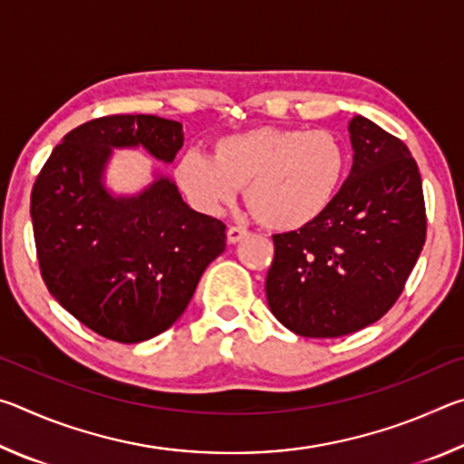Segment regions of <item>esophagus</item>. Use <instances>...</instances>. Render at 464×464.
Listing matches in <instances>:
<instances>
[{"label":"esophagus","mask_w":464,"mask_h":464,"mask_svg":"<svg viewBox=\"0 0 464 464\" xmlns=\"http://www.w3.org/2000/svg\"><path fill=\"white\" fill-rule=\"evenodd\" d=\"M249 235V231L247 229H243V227H229V229H227V241L229 243H239L241 239H246Z\"/></svg>","instance_id":"1"}]
</instances>
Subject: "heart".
<instances>
[{"label": "heart", "mask_w": 464, "mask_h": 464, "mask_svg": "<svg viewBox=\"0 0 464 464\" xmlns=\"http://www.w3.org/2000/svg\"><path fill=\"white\" fill-rule=\"evenodd\" d=\"M348 153L332 130L256 127L218 139L213 160L186 151L176 182L194 208L221 215L246 188L257 221L274 231L309 225L334 200Z\"/></svg>", "instance_id": "heart-1"}]
</instances>
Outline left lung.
Instances as JSON below:
<instances>
[{
  "label": "left lung",
  "mask_w": 464,
  "mask_h": 464,
  "mask_svg": "<svg viewBox=\"0 0 464 464\" xmlns=\"http://www.w3.org/2000/svg\"><path fill=\"white\" fill-rule=\"evenodd\" d=\"M352 169L315 221L274 235L272 315L303 337H340L379 321L426 241L418 163L403 140L356 114Z\"/></svg>",
  "instance_id": "obj_1"
}]
</instances>
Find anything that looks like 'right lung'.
I'll list each match as a JSON object with an SVG mask.
<instances>
[{
	"label": "right lung",
	"instance_id": "obj_1",
	"mask_svg": "<svg viewBox=\"0 0 464 464\" xmlns=\"http://www.w3.org/2000/svg\"><path fill=\"white\" fill-rule=\"evenodd\" d=\"M182 124L151 114L90 121L63 137L38 174L30 215L44 285L93 332L139 343L182 317L207 266L225 251V225L188 207L153 168L139 192L106 182L114 149H145L169 163Z\"/></svg>",
	"mask_w": 464,
	"mask_h": 464
}]
</instances>
